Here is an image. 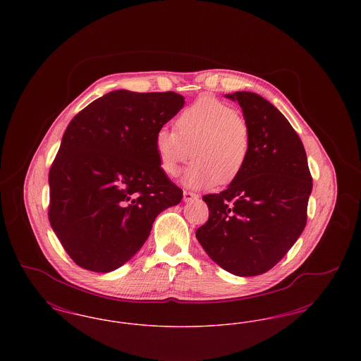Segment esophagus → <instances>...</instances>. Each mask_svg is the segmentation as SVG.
<instances>
[{
  "mask_svg": "<svg viewBox=\"0 0 361 361\" xmlns=\"http://www.w3.org/2000/svg\"><path fill=\"white\" fill-rule=\"evenodd\" d=\"M199 196L193 192H189V190H184V202H192V200H196Z\"/></svg>",
  "mask_w": 361,
  "mask_h": 361,
  "instance_id": "obj_1",
  "label": "esophagus"
}]
</instances>
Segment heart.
<instances>
[{
	"instance_id": "obj_1",
	"label": "heart",
	"mask_w": 361,
	"mask_h": 361,
	"mask_svg": "<svg viewBox=\"0 0 361 361\" xmlns=\"http://www.w3.org/2000/svg\"><path fill=\"white\" fill-rule=\"evenodd\" d=\"M154 145L166 176H180L193 157L196 162L187 172L185 184L209 188L218 183L230 184L245 171L252 153V130L234 108L203 97L180 112L174 130H158Z\"/></svg>"
}]
</instances>
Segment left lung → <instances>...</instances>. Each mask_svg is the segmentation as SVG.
<instances>
[{"label": "left lung", "mask_w": 361, "mask_h": 361, "mask_svg": "<svg viewBox=\"0 0 361 361\" xmlns=\"http://www.w3.org/2000/svg\"><path fill=\"white\" fill-rule=\"evenodd\" d=\"M227 97L238 102L250 126L252 153L228 188L203 196L209 216L196 238L227 272L257 276L305 230L312 177L300 137L275 105L252 92Z\"/></svg>", "instance_id": "left-lung-1"}]
</instances>
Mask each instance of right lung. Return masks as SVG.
<instances>
[{"instance_id":"add662e5","label":"right lung","mask_w":361,"mask_h":361,"mask_svg":"<svg viewBox=\"0 0 361 361\" xmlns=\"http://www.w3.org/2000/svg\"><path fill=\"white\" fill-rule=\"evenodd\" d=\"M183 105L174 92L114 90L70 121L49 173V221L81 268L115 271L143 246L158 214L181 202L154 140Z\"/></svg>"}]
</instances>
